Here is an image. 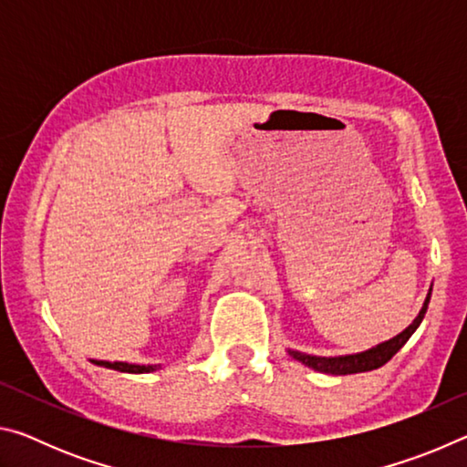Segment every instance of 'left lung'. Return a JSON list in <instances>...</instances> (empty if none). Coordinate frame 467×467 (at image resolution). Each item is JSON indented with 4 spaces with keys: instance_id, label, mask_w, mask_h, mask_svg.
Wrapping results in <instances>:
<instances>
[{
    "instance_id": "left-lung-1",
    "label": "left lung",
    "mask_w": 467,
    "mask_h": 467,
    "mask_svg": "<svg viewBox=\"0 0 467 467\" xmlns=\"http://www.w3.org/2000/svg\"><path fill=\"white\" fill-rule=\"evenodd\" d=\"M429 300H431V292L424 300L420 315L414 319L412 326L401 331L400 336L389 339V342L379 344L377 348H370V350H367V352L350 354V357L321 358V357H311V354L290 350V357L298 362H303V365H306V367L319 370V373H327V375H352V373H367V370H375L379 367H383L385 362H389L395 357V352H398L400 348L408 342L410 336H412L416 327L420 326V321L424 319V313H426V309H429Z\"/></svg>"
}]
</instances>
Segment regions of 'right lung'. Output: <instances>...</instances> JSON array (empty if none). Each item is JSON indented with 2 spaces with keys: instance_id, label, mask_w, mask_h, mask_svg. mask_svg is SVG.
<instances>
[{
  "instance_id": "right-lung-1",
  "label": "right lung",
  "mask_w": 467,
  "mask_h": 467,
  "mask_svg": "<svg viewBox=\"0 0 467 467\" xmlns=\"http://www.w3.org/2000/svg\"><path fill=\"white\" fill-rule=\"evenodd\" d=\"M94 365L121 370V373H150V370L156 368L152 365L146 367V365H130V362H107V360H94Z\"/></svg>"
}]
</instances>
